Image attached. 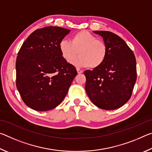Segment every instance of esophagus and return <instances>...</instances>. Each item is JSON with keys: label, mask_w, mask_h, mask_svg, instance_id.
Segmentation results:
<instances>
[{"label": "esophagus", "mask_w": 152, "mask_h": 152, "mask_svg": "<svg viewBox=\"0 0 152 152\" xmlns=\"http://www.w3.org/2000/svg\"><path fill=\"white\" fill-rule=\"evenodd\" d=\"M76 70H77V72H78V74H81V73L83 72V70H80V69H79V68H77Z\"/></svg>", "instance_id": "1"}]
</instances>
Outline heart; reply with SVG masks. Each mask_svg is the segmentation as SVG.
Returning <instances> with one entry per match:
<instances>
[{"mask_svg": "<svg viewBox=\"0 0 152 152\" xmlns=\"http://www.w3.org/2000/svg\"><path fill=\"white\" fill-rule=\"evenodd\" d=\"M59 48L66 61H70L79 53V57L71 62L79 66H89L92 69L101 66L107 55V47L103 41L96 39L94 35L85 30L74 34L70 41L62 39Z\"/></svg>", "mask_w": 152, "mask_h": 152, "instance_id": "obj_1", "label": "heart"}]
</instances>
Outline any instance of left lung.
Segmentation results:
<instances>
[{"mask_svg":"<svg viewBox=\"0 0 152 152\" xmlns=\"http://www.w3.org/2000/svg\"><path fill=\"white\" fill-rule=\"evenodd\" d=\"M107 47L104 63L92 70H85V89L96 107L115 110L124 105L132 96L137 79L134 53L122 38L110 31H94Z\"/></svg>","mask_w":152,"mask_h":152,"instance_id":"obj_1","label":"left lung"}]
</instances>
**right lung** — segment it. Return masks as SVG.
I'll return each mask as SVG.
<instances>
[{"label": "right lung", "mask_w": 152, "mask_h": 152, "mask_svg": "<svg viewBox=\"0 0 152 152\" xmlns=\"http://www.w3.org/2000/svg\"><path fill=\"white\" fill-rule=\"evenodd\" d=\"M70 30L50 26L33 32L20 48L16 60V85L23 101L33 110L58 106L77 75L63 58L60 42Z\"/></svg>", "instance_id": "right-lung-1"}]
</instances>
